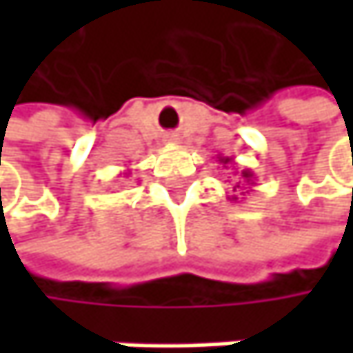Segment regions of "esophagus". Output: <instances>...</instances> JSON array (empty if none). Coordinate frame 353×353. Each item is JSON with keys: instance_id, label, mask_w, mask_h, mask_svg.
I'll use <instances>...</instances> for the list:
<instances>
[{"instance_id": "obj_1", "label": "esophagus", "mask_w": 353, "mask_h": 353, "mask_svg": "<svg viewBox=\"0 0 353 353\" xmlns=\"http://www.w3.org/2000/svg\"><path fill=\"white\" fill-rule=\"evenodd\" d=\"M165 141H168V143H177V137L176 134H168V137H165Z\"/></svg>"}]
</instances>
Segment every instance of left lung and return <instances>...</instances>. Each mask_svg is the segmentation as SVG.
<instances>
[{"mask_svg": "<svg viewBox=\"0 0 353 353\" xmlns=\"http://www.w3.org/2000/svg\"><path fill=\"white\" fill-rule=\"evenodd\" d=\"M216 159H219V163H221L223 168H227V165H235V163H233V157H216ZM237 174H239V181L235 183V192H241V196H233V198H231L233 202H237L239 198L247 196L249 188L255 183V176H253V172H251V170H241V172H237Z\"/></svg>", "mask_w": 353, "mask_h": 353, "instance_id": "8db88e82", "label": "left lung"}]
</instances>
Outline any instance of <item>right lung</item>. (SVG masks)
Returning a JSON list of instances; mask_svg holds the SVG:
<instances>
[{
	"label": "right lung",
	"instance_id": "obj_1",
	"mask_svg": "<svg viewBox=\"0 0 353 353\" xmlns=\"http://www.w3.org/2000/svg\"><path fill=\"white\" fill-rule=\"evenodd\" d=\"M128 176H130V172L126 170V172H124V176H122V177H128Z\"/></svg>",
	"mask_w": 353,
	"mask_h": 353
}]
</instances>
